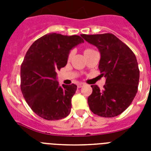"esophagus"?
Here are the masks:
<instances>
[{
  "label": "esophagus",
  "mask_w": 151,
  "mask_h": 151,
  "mask_svg": "<svg viewBox=\"0 0 151 151\" xmlns=\"http://www.w3.org/2000/svg\"><path fill=\"white\" fill-rule=\"evenodd\" d=\"M83 85H84V84H83V83H79V84L78 85V88H80L82 87Z\"/></svg>",
  "instance_id": "1"
}]
</instances>
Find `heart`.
<instances>
[{
	"instance_id": "b5f03b06",
	"label": "heart",
	"mask_w": 151,
	"mask_h": 151,
	"mask_svg": "<svg viewBox=\"0 0 151 151\" xmlns=\"http://www.w3.org/2000/svg\"><path fill=\"white\" fill-rule=\"evenodd\" d=\"M90 50H92V49H86L85 52H88V51H90ZM72 55H73V52H70V53L69 54V55H68V59H71V57H72Z\"/></svg>"
}]
</instances>
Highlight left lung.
<instances>
[{"label": "left lung", "instance_id": "left-lung-1", "mask_svg": "<svg viewBox=\"0 0 151 151\" xmlns=\"http://www.w3.org/2000/svg\"><path fill=\"white\" fill-rule=\"evenodd\" d=\"M100 52L99 69L106 78L103 90L91 85L88 103L93 114L103 117L121 114L129 107L138 91L139 70L133 52L112 34H82Z\"/></svg>", "mask_w": 151, "mask_h": 151}]
</instances>
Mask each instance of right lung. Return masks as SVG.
Returning a JSON list of instances; mask_svg holds the SVG:
<instances>
[{
	"instance_id": "add662e5",
	"label": "right lung",
	"mask_w": 151,
	"mask_h": 151,
	"mask_svg": "<svg viewBox=\"0 0 151 151\" xmlns=\"http://www.w3.org/2000/svg\"><path fill=\"white\" fill-rule=\"evenodd\" d=\"M81 43L84 40L78 35L52 33L34 41L27 51L20 70L21 91L39 117L54 121L70 114L77 85L59 86L56 72L66 66L70 50Z\"/></svg>"
}]
</instances>
